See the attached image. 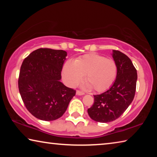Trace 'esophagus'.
I'll list each match as a JSON object with an SVG mask.
<instances>
[{"label": "esophagus", "mask_w": 157, "mask_h": 157, "mask_svg": "<svg viewBox=\"0 0 157 157\" xmlns=\"http://www.w3.org/2000/svg\"><path fill=\"white\" fill-rule=\"evenodd\" d=\"M76 94L78 95H84V93L82 91H77Z\"/></svg>", "instance_id": "esophagus-1"}]
</instances>
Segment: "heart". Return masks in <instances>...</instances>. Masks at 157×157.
<instances>
[{
  "instance_id": "obj_1",
  "label": "heart",
  "mask_w": 157,
  "mask_h": 157,
  "mask_svg": "<svg viewBox=\"0 0 157 157\" xmlns=\"http://www.w3.org/2000/svg\"><path fill=\"white\" fill-rule=\"evenodd\" d=\"M117 75V66L113 59L96 53H90L68 60L63 66L62 77L65 83L75 86L85 76V87L98 92L105 91L112 86Z\"/></svg>"
}]
</instances>
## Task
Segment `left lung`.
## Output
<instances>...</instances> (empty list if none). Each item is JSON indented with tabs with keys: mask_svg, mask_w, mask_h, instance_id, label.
<instances>
[{
	"mask_svg": "<svg viewBox=\"0 0 157 157\" xmlns=\"http://www.w3.org/2000/svg\"><path fill=\"white\" fill-rule=\"evenodd\" d=\"M112 57L117 66V75L107 91L95 95L94 103L88 109L90 118L99 123H109L118 118L134 100L137 72L131 59L118 50H113Z\"/></svg>",
	"mask_w": 157,
	"mask_h": 157,
	"instance_id": "obj_1",
	"label": "left lung"
}]
</instances>
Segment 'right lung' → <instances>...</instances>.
I'll list each match as a JSON object with an SVG mask.
<instances>
[{
  "instance_id": "right-lung-1",
  "label": "right lung",
  "mask_w": 157,
  "mask_h": 157,
  "mask_svg": "<svg viewBox=\"0 0 157 157\" xmlns=\"http://www.w3.org/2000/svg\"><path fill=\"white\" fill-rule=\"evenodd\" d=\"M67 52L39 48L31 52L21 66L18 89L27 109L41 121L57 120L63 116L75 91L60 80Z\"/></svg>"
}]
</instances>
